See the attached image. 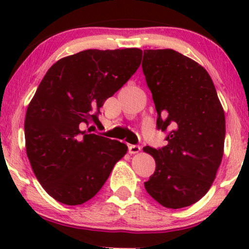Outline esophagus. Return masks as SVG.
<instances>
[{
  "instance_id": "obj_1",
  "label": "esophagus",
  "mask_w": 249,
  "mask_h": 249,
  "mask_svg": "<svg viewBox=\"0 0 249 249\" xmlns=\"http://www.w3.org/2000/svg\"><path fill=\"white\" fill-rule=\"evenodd\" d=\"M141 151V146L138 145H128V153L130 154H136Z\"/></svg>"
}]
</instances>
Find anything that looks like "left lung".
Listing matches in <instances>:
<instances>
[{
    "label": "left lung",
    "instance_id": "left-lung-1",
    "mask_svg": "<svg viewBox=\"0 0 249 249\" xmlns=\"http://www.w3.org/2000/svg\"><path fill=\"white\" fill-rule=\"evenodd\" d=\"M142 67L158 113L157 127L168 130L166 146L144 147L156 160L145 188L166 208L191 206L208 192L221 164L224 108L207 71L178 51L144 50Z\"/></svg>",
    "mask_w": 249,
    "mask_h": 249
}]
</instances>
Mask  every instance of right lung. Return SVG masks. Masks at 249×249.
<instances>
[{
	"instance_id": "obj_1",
	"label": "right lung",
	"mask_w": 249,
	"mask_h": 249,
	"mask_svg": "<svg viewBox=\"0 0 249 249\" xmlns=\"http://www.w3.org/2000/svg\"><path fill=\"white\" fill-rule=\"evenodd\" d=\"M137 48L89 49L57 61L37 88L25 113V150L47 193L62 204L82 205L96 196L127 146L91 133L99 108L142 62Z\"/></svg>"
}]
</instances>
